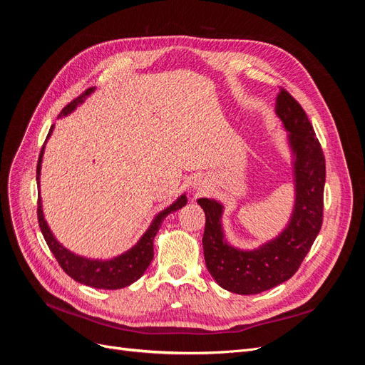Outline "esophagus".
Masks as SVG:
<instances>
[{"mask_svg": "<svg viewBox=\"0 0 365 365\" xmlns=\"http://www.w3.org/2000/svg\"><path fill=\"white\" fill-rule=\"evenodd\" d=\"M202 187H204V185H202Z\"/></svg>", "mask_w": 365, "mask_h": 365, "instance_id": "34e87169", "label": "esophagus"}]
</instances>
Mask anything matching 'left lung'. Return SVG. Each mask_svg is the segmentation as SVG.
<instances>
[{
    "instance_id": "8db88e82",
    "label": "left lung",
    "mask_w": 365,
    "mask_h": 365,
    "mask_svg": "<svg viewBox=\"0 0 365 365\" xmlns=\"http://www.w3.org/2000/svg\"><path fill=\"white\" fill-rule=\"evenodd\" d=\"M275 114L289 132L294 153L295 204L282 233L256 250L235 248L224 236L222 204L208 197L197 200L205 213L202 248L207 269L220 288L240 295L260 294L289 280L323 224L326 161L314 128L304 109L286 90L277 96Z\"/></svg>"
}]
</instances>
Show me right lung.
<instances>
[{"mask_svg": "<svg viewBox=\"0 0 365 365\" xmlns=\"http://www.w3.org/2000/svg\"><path fill=\"white\" fill-rule=\"evenodd\" d=\"M93 91H94V88H90V90H86L79 97L74 98L71 103H68L62 109L61 115L70 114L73 109L77 105H81ZM51 130H53V126L48 132V137L51 135ZM42 155H43V146L41 149L38 168H36L38 184H39V175H41ZM185 204H187V196L181 195L172 205L164 208L163 212H160L155 216V219L152 220V224L148 228L146 233L143 235L141 239L137 242V245H134L126 252L120 254V256H117L111 260L86 259L82 256H77V254L62 247L56 240V237L53 236V233L46 222V219H43L41 196L38 197V222H39V228L42 231V236H43V239H46L50 251L53 252V256L56 257L58 263L61 264V268L67 272L71 279H74L76 282H79L82 284L91 286V288H97V289H121V288H125V286H129L130 283H134L135 280H138L141 277L143 274H145V271L148 269V267L153 259V239H155L158 230L163 224V220L165 219V216L170 215L172 212H176V210H180Z\"/></svg>", "mask_w": 365, "mask_h": 365, "instance_id": "right-lung-1", "label": "right lung"}]
</instances>
